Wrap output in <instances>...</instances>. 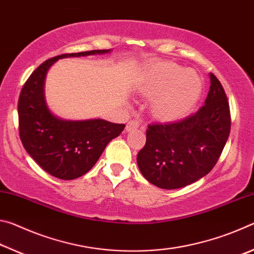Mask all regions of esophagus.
I'll use <instances>...</instances> for the list:
<instances>
[{
  "instance_id": "34e87169",
  "label": "esophagus",
  "mask_w": 254,
  "mask_h": 254,
  "mask_svg": "<svg viewBox=\"0 0 254 254\" xmlns=\"http://www.w3.org/2000/svg\"><path fill=\"white\" fill-rule=\"evenodd\" d=\"M139 127V123L136 121H130L127 122V127H126V132H131V131H134L136 128Z\"/></svg>"
}]
</instances>
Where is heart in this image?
Segmentation results:
<instances>
[{
    "label": "heart",
    "mask_w": 254,
    "mask_h": 254,
    "mask_svg": "<svg viewBox=\"0 0 254 254\" xmlns=\"http://www.w3.org/2000/svg\"><path fill=\"white\" fill-rule=\"evenodd\" d=\"M136 89L141 95L152 97L150 110L154 118L174 122L194 110L203 92V81L195 70L171 62H158L143 72Z\"/></svg>",
    "instance_id": "obj_1"
}]
</instances>
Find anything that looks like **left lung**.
<instances>
[{
  "mask_svg": "<svg viewBox=\"0 0 254 254\" xmlns=\"http://www.w3.org/2000/svg\"><path fill=\"white\" fill-rule=\"evenodd\" d=\"M205 104L178 122L150 124L136 156L143 177L154 186L177 189L203 178L214 168L231 130L230 106L220 80L209 74Z\"/></svg>",
  "mask_w": 254,
  "mask_h": 254,
  "instance_id": "obj_1",
  "label": "left lung"
}]
</instances>
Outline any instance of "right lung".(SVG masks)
Wrapping results in <instances>:
<instances>
[{"instance_id":"1","label":"right lung","mask_w":254,"mask_h":254,"mask_svg":"<svg viewBox=\"0 0 254 254\" xmlns=\"http://www.w3.org/2000/svg\"><path fill=\"white\" fill-rule=\"evenodd\" d=\"M110 51L65 54L46 60L32 72L21 91L18 103L21 141L33 160L56 178L76 179L91 170L106 145L121 134L126 126L102 119L70 121L55 115L45 96L47 72L58 59Z\"/></svg>"}]
</instances>
